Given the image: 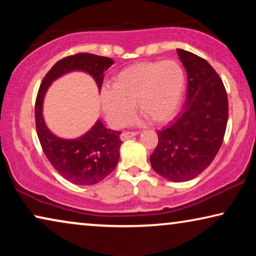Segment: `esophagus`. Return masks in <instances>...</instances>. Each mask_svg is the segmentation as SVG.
Wrapping results in <instances>:
<instances>
[{
  "mask_svg": "<svg viewBox=\"0 0 256 256\" xmlns=\"http://www.w3.org/2000/svg\"><path fill=\"white\" fill-rule=\"evenodd\" d=\"M138 134V132H124L121 134V138L124 140V141H126V140L130 138H132V136H135Z\"/></svg>",
  "mask_w": 256,
  "mask_h": 256,
  "instance_id": "esophagus-1",
  "label": "esophagus"
}]
</instances>
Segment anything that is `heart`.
Masks as SVG:
<instances>
[{"instance_id":"heart-1","label":"heart","mask_w":256,"mask_h":256,"mask_svg":"<svg viewBox=\"0 0 256 256\" xmlns=\"http://www.w3.org/2000/svg\"><path fill=\"white\" fill-rule=\"evenodd\" d=\"M185 85V71L176 60L138 62L118 72L112 88L101 90V108L113 126L124 124L135 104L150 121L163 124L177 114Z\"/></svg>"}]
</instances>
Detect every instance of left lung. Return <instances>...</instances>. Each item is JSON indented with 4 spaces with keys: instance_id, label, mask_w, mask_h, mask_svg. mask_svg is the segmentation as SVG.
<instances>
[{
    "instance_id": "left-lung-1",
    "label": "left lung",
    "mask_w": 256,
    "mask_h": 256,
    "mask_svg": "<svg viewBox=\"0 0 256 256\" xmlns=\"http://www.w3.org/2000/svg\"><path fill=\"white\" fill-rule=\"evenodd\" d=\"M188 73V99L169 127L157 132L158 144L150 156L157 174L172 182L200 174L218 154L228 120V99L216 70L205 59L177 48Z\"/></svg>"
}]
</instances>
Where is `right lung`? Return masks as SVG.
Listing matches in <instances>:
<instances>
[{
	"label": "right lung",
	"instance_id": "right-lung-1",
	"mask_svg": "<svg viewBox=\"0 0 256 256\" xmlns=\"http://www.w3.org/2000/svg\"><path fill=\"white\" fill-rule=\"evenodd\" d=\"M114 64L108 57L80 52L58 60L44 76L34 104L37 135L42 149L57 172L76 185H93L106 178L115 169L120 157L121 132L107 129L100 120L85 135L76 140L54 136L44 124L42 107L50 84L70 71H85L96 79L101 90L104 73Z\"/></svg>",
	"mask_w": 256,
	"mask_h": 256
}]
</instances>
